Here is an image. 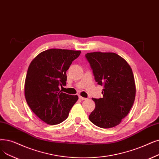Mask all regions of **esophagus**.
<instances>
[{
    "label": "esophagus",
    "mask_w": 159,
    "mask_h": 159,
    "mask_svg": "<svg viewBox=\"0 0 159 159\" xmlns=\"http://www.w3.org/2000/svg\"><path fill=\"white\" fill-rule=\"evenodd\" d=\"M79 98L80 100H82H82H86V98H82V96H80V95L79 97Z\"/></svg>",
    "instance_id": "34e87169"
}]
</instances>
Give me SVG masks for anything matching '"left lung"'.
Listing matches in <instances>:
<instances>
[{
  "label": "left lung",
  "instance_id": "1",
  "mask_svg": "<svg viewBox=\"0 0 159 159\" xmlns=\"http://www.w3.org/2000/svg\"><path fill=\"white\" fill-rule=\"evenodd\" d=\"M85 56L95 81L104 86L103 98H92L95 108L89 119L101 128L114 127L127 116L135 99L132 69L125 59L114 52H93Z\"/></svg>",
  "mask_w": 159,
  "mask_h": 159
}]
</instances>
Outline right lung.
<instances>
[{
  "label": "right lung",
  "mask_w": 159,
  "mask_h": 159,
  "mask_svg": "<svg viewBox=\"0 0 159 159\" xmlns=\"http://www.w3.org/2000/svg\"><path fill=\"white\" fill-rule=\"evenodd\" d=\"M80 51L51 49L41 52L29 65L25 82L27 104L38 118L49 125L67 119L77 95L60 91L66 86V71Z\"/></svg>",
  "instance_id": "right-lung-1"
}]
</instances>
